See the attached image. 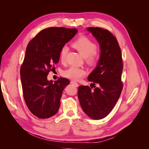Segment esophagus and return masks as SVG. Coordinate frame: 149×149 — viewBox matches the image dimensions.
Instances as JSON below:
<instances>
[{
    "instance_id": "obj_1",
    "label": "esophagus",
    "mask_w": 149,
    "mask_h": 149,
    "mask_svg": "<svg viewBox=\"0 0 149 149\" xmlns=\"http://www.w3.org/2000/svg\"><path fill=\"white\" fill-rule=\"evenodd\" d=\"M71 83L72 84H74L75 86H76V87H78V83H76V81H71Z\"/></svg>"
}]
</instances>
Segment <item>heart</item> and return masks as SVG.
Here are the masks:
<instances>
[{
  "label": "heart",
  "mask_w": 149,
  "mask_h": 149,
  "mask_svg": "<svg viewBox=\"0 0 149 149\" xmlns=\"http://www.w3.org/2000/svg\"><path fill=\"white\" fill-rule=\"evenodd\" d=\"M71 45L86 58V61L88 64L91 66H95L98 63L100 59V54L96 51V44L86 36H80L71 43ZM68 52V48L66 46H63L61 48L59 53L61 62L65 61ZM86 73V72L82 68L71 66L63 71L62 74L65 77L77 81L82 78Z\"/></svg>",
  "instance_id": "obj_1"
}]
</instances>
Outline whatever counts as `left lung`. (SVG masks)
Listing matches in <instances>:
<instances>
[{"mask_svg": "<svg viewBox=\"0 0 149 149\" xmlns=\"http://www.w3.org/2000/svg\"><path fill=\"white\" fill-rule=\"evenodd\" d=\"M100 45L101 55L97 66L88 76L89 81L98 88L79 86L78 96L83 111L90 118H104L113 109L123 88L121 81L123 69L121 49L118 40L109 30L89 27Z\"/></svg>", "mask_w": 149, "mask_h": 149, "instance_id": "8db88e82", "label": "left lung"}]
</instances>
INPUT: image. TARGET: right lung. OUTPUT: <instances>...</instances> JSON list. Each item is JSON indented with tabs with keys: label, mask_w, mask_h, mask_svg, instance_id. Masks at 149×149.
I'll return each mask as SVG.
<instances>
[{
	"label": "right lung",
	"mask_w": 149,
	"mask_h": 149,
	"mask_svg": "<svg viewBox=\"0 0 149 149\" xmlns=\"http://www.w3.org/2000/svg\"><path fill=\"white\" fill-rule=\"evenodd\" d=\"M77 32L76 29L49 27L40 31L26 47L20 67L22 91L26 106L38 118H50L59 109L63 91L70 81L60 78L53 83L47 75L55 69L61 48Z\"/></svg>",
	"instance_id": "1"
}]
</instances>
